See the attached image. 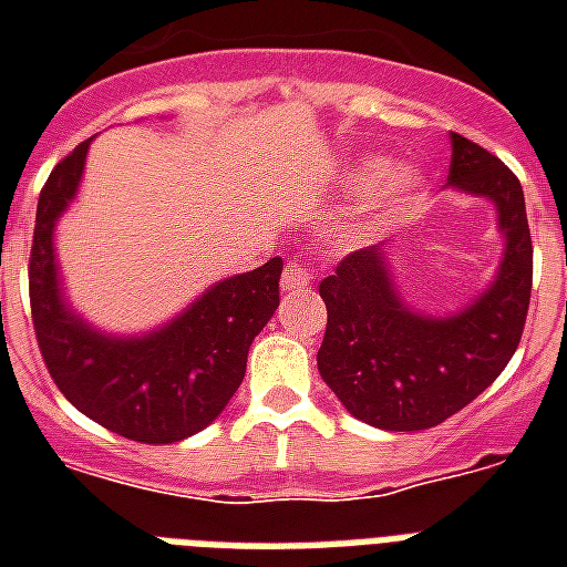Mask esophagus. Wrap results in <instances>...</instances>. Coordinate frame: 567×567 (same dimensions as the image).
I'll return each instance as SVG.
<instances>
[{
    "instance_id": "34e87169",
    "label": "esophagus",
    "mask_w": 567,
    "mask_h": 567,
    "mask_svg": "<svg viewBox=\"0 0 567 567\" xmlns=\"http://www.w3.org/2000/svg\"><path fill=\"white\" fill-rule=\"evenodd\" d=\"M311 282V274L300 261H288L282 274V291H302Z\"/></svg>"
}]
</instances>
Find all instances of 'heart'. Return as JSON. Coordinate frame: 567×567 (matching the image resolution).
Segmentation results:
<instances>
[{
  "mask_svg": "<svg viewBox=\"0 0 567 567\" xmlns=\"http://www.w3.org/2000/svg\"><path fill=\"white\" fill-rule=\"evenodd\" d=\"M355 185H371L364 190L359 205L353 212V229L355 231H373L377 226L396 212V205L409 190H412V176L409 173H382L379 164H364L350 176Z\"/></svg>",
  "mask_w": 567,
  "mask_h": 567,
  "instance_id": "b5f03b06",
  "label": "heart"
}]
</instances>
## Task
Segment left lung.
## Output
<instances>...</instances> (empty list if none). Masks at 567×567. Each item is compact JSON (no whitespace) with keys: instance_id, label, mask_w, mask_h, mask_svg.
<instances>
[{"instance_id":"obj_1","label":"left lung","mask_w":567,"mask_h":567,"mask_svg":"<svg viewBox=\"0 0 567 567\" xmlns=\"http://www.w3.org/2000/svg\"><path fill=\"white\" fill-rule=\"evenodd\" d=\"M450 141V185L488 196L506 235L492 288L453 318H426L400 302L382 247L355 249L320 282L318 371L347 412L379 430H430L465 409L501 377L527 323L533 238L518 176L474 141Z\"/></svg>"}]
</instances>
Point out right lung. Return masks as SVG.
<instances>
[{
  "label": "right lung",
  "mask_w": 567,
  "mask_h": 567,
  "mask_svg": "<svg viewBox=\"0 0 567 567\" xmlns=\"http://www.w3.org/2000/svg\"><path fill=\"white\" fill-rule=\"evenodd\" d=\"M91 141L49 173L29 258L31 323L61 394L105 430L141 444H173L205 430L247 373L252 338L279 306L282 258L217 282L171 327L105 338L61 302L52 229L75 196Z\"/></svg>",
  "instance_id": "right-lung-1"
}]
</instances>
